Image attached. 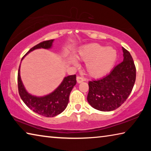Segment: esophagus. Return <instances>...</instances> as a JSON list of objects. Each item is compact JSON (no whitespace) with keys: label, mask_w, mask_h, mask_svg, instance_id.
Instances as JSON below:
<instances>
[{"label":"esophagus","mask_w":151,"mask_h":151,"mask_svg":"<svg viewBox=\"0 0 151 151\" xmlns=\"http://www.w3.org/2000/svg\"><path fill=\"white\" fill-rule=\"evenodd\" d=\"M76 81H77L78 83H82V82H83L84 81H85V78L81 77V76H78L77 77H76Z\"/></svg>","instance_id":"esophagus-1"}]
</instances>
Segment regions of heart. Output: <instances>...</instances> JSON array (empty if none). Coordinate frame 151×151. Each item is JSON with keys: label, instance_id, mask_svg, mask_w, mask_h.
Instances as JSON below:
<instances>
[{"label": "heart", "instance_id": "obj_1", "mask_svg": "<svg viewBox=\"0 0 151 151\" xmlns=\"http://www.w3.org/2000/svg\"><path fill=\"white\" fill-rule=\"evenodd\" d=\"M78 57L87 62L86 68L89 75L99 78L105 75L113 67L117 59V52L112 47L91 43L80 48ZM73 62L76 63L74 60Z\"/></svg>", "mask_w": 151, "mask_h": 151}]
</instances>
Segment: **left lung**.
<instances>
[{
  "instance_id": "left-lung-1",
  "label": "left lung",
  "mask_w": 151,
  "mask_h": 151,
  "mask_svg": "<svg viewBox=\"0 0 151 151\" xmlns=\"http://www.w3.org/2000/svg\"><path fill=\"white\" fill-rule=\"evenodd\" d=\"M124 59L108 75L88 82V103L101 111H112L123 104L136 81V67L130 52L122 47Z\"/></svg>"
}]
</instances>
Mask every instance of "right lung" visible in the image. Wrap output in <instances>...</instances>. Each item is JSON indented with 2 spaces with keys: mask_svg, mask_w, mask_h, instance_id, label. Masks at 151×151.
Returning <instances> with one entry per match:
<instances>
[{
  "mask_svg": "<svg viewBox=\"0 0 151 151\" xmlns=\"http://www.w3.org/2000/svg\"><path fill=\"white\" fill-rule=\"evenodd\" d=\"M53 40L52 39L40 42L30 48L27 54L37 48H50ZM17 79L19 95L25 104L36 113L46 117L57 116L66 108L70 92L76 83V75L68 76L64 78L62 83L52 93L42 97H37L32 96L25 90L20 79V66Z\"/></svg>",
  "mask_w": 151,
  "mask_h": 151,
  "instance_id": "obj_1",
  "label": "right lung"
}]
</instances>
